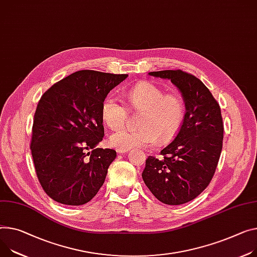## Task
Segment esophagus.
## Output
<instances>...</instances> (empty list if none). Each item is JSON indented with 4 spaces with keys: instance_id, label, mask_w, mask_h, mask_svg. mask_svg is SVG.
<instances>
[{
    "instance_id": "esophagus-1",
    "label": "esophagus",
    "mask_w": 257,
    "mask_h": 257,
    "mask_svg": "<svg viewBox=\"0 0 257 257\" xmlns=\"http://www.w3.org/2000/svg\"><path fill=\"white\" fill-rule=\"evenodd\" d=\"M116 150H117L118 153H121V154L122 153H126L128 151V149H124V148H117Z\"/></svg>"
}]
</instances>
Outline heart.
I'll return each instance as SVG.
<instances>
[{
  "mask_svg": "<svg viewBox=\"0 0 257 257\" xmlns=\"http://www.w3.org/2000/svg\"><path fill=\"white\" fill-rule=\"evenodd\" d=\"M128 102L136 111H143L139 130L124 128L110 136V143L117 148H147L157 142H168L181 128L185 105L177 93H165L151 82H141L127 91ZM127 107L114 95L105 98L102 105L104 122L111 128L122 127L127 120Z\"/></svg>",
  "mask_w": 257,
  "mask_h": 257,
  "instance_id": "b5f03b06",
  "label": "heart"
}]
</instances>
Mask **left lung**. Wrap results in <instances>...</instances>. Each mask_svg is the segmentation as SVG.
Here are the masks:
<instances>
[{
  "label": "left lung",
  "instance_id": "1",
  "mask_svg": "<svg viewBox=\"0 0 257 257\" xmlns=\"http://www.w3.org/2000/svg\"><path fill=\"white\" fill-rule=\"evenodd\" d=\"M148 74L170 79L180 89L186 111L181 128L160 159L148 156L142 177L157 200L182 205L205 190L218 165L224 130L220 106L192 74L182 70Z\"/></svg>",
  "mask_w": 257,
  "mask_h": 257
}]
</instances>
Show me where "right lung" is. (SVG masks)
Wrapping results in <instances>:
<instances>
[{
	"instance_id": "add662e5",
	"label": "right lung",
	"mask_w": 257,
	"mask_h": 257,
	"mask_svg": "<svg viewBox=\"0 0 257 257\" xmlns=\"http://www.w3.org/2000/svg\"><path fill=\"white\" fill-rule=\"evenodd\" d=\"M127 76L78 71L41 96L34 115L31 151L38 180L55 202L86 204L104 184L116 151L95 148L104 137L102 105Z\"/></svg>"
}]
</instances>
